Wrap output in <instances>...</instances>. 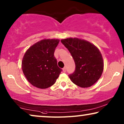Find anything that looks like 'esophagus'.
Returning a JSON list of instances; mask_svg holds the SVG:
<instances>
[{
	"label": "esophagus",
	"instance_id": "esophagus-1",
	"mask_svg": "<svg viewBox=\"0 0 124 124\" xmlns=\"http://www.w3.org/2000/svg\"><path fill=\"white\" fill-rule=\"evenodd\" d=\"M62 70H63V71L64 72H66V68L65 67L63 68V69H62Z\"/></svg>",
	"mask_w": 124,
	"mask_h": 124
}]
</instances>
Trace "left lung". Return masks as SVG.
Instances as JSON below:
<instances>
[{
    "mask_svg": "<svg viewBox=\"0 0 124 124\" xmlns=\"http://www.w3.org/2000/svg\"><path fill=\"white\" fill-rule=\"evenodd\" d=\"M75 63L74 72L68 75L73 84L86 88L100 78L103 70L102 55L96 47L86 40L77 38L61 40Z\"/></svg>",
    "mask_w": 124,
    "mask_h": 124,
    "instance_id": "8db88e82",
    "label": "left lung"
}]
</instances>
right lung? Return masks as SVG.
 Instances as JSON below:
<instances>
[{
  "mask_svg": "<svg viewBox=\"0 0 124 124\" xmlns=\"http://www.w3.org/2000/svg\"><path fill=\"white\" fill-rule=\"evenodd\" d=\"M59 39H43L29 48L22 63L23 73L27 80L37 88L52 86L62 70L57 66L54 53Z\"/></svg>",
  "mask_w": 124,
  "mask_h": 124,
  "instance_id": "add662e5",
  "label": "right lung"
}]
</instances>
